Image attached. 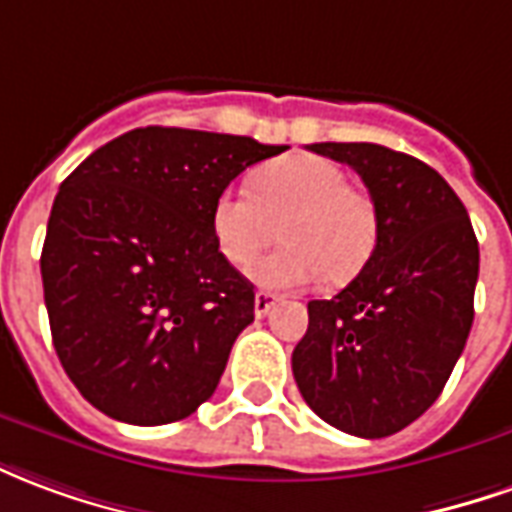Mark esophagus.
Returning <instances> with one entry per match:
<instances>
[{"label":"esophagus","mask_w":512,"mask_h":512,"mask_svg":"<svg viewBox=\"0 0 512 512\" xmlns=\"http://www.w3.org/2000/svg\"><path fill=\"white\" fill-rule=\"evenodd\" d=\"M278 303V297L273 295V292H256V306H253V311H256V317H264L270 308Z\"/></svg>","instance_id":"obj_1"}]
</instances>
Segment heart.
Returning <instances> with one entry per match:
<instances>
[{
    "instance_id": "b5f03b06",
    "label": "heart",
    "mask_w": 512,
    "mask_h": 512,
    "mask_svg": "<svg viewBox=\"0 0 512 512\" xmlns=\"http://www.w3.org/2000/svg\"><path fill=\"white\" fill-rule=\"evenodd\" d=\"M284 223V242L250 267L264 289L344 284L364 270L378 245V206L347 184L336 162L317 154L275 159L253 173L250 190L226 187L212 204V234L228 262L245 267Z\"/></svg>"
}]
</instances>
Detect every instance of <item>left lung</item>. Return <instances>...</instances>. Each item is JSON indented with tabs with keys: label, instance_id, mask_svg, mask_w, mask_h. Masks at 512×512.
Segmentation results:
<instances>
[{
	"label": "left lung",
	"instance_id": "8db88e82",
	"mask_svg": "<svg viewBox=\"0 0 512 512\" xmlns=\"http://www.w3.org/2000/svg\"><path fill=\"white\" fill-rule=\"evenodd\" d=\"M378 206V245L331 300L308 303L292 353L308 408L336 430L386 438L447 386L469 339L480 248L455 190L422 159L375 143H314Z\"/></svg>",
	"mask_w": 512,
	"mask_h": 512
}]
</instances>
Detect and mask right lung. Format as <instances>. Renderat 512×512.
Returning <instances> with one entry per match:
<instances>
[{
    "label": "right lung",
    "instance_id": "right-lung-1",
    "mask_svg": "<svg viewBox=\"0 0 512 512\" xmlns=\"http://www.w3.org/2000/svg\"><path fill=\"white\" fill-rule=\"evenodd\" d=\"M286 148L146 126L96 148L60 184L43 300L57 358L93 408L154 427L215 394L256 295L217 248L212 204Z\"/></svg>",
    "mask_w": 512,
    "mask_h": 512
}]
</instances>
